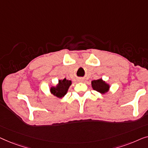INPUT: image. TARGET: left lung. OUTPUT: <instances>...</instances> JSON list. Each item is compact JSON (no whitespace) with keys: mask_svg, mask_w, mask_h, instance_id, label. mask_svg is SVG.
Returning <instances> with one entry per match:
<instances>
[{"mask_svg":"<svg viewBox=\"0 0 148 148\" xmlns=\"http://www.w3.org/2000/svg\"><path fill=\"white\" fill-rule=\"evenodd\" d=\"M91 85H92V88L94 90H97V92L101 93V94H105V93L107 92L110 88L109 84L103 81L102 78L92 80L91 82Z\"/></svg>","mask_w":148,"mask_h":148,"instance_id":"8db88e82","label":"left lung"}]
</instances>
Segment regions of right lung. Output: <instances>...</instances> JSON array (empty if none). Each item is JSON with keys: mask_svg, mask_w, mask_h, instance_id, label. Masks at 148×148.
Listing matches in <instances>:
<instances>
[{"mask_svg": "<svg viewBox=\"0 0 148 148\" xmlns=\"http://www.w3.org/2000/svg\"><path fill=\"white\" fill-rule=\"evenodd\" d=\"M72 84V81L66 80V78L63 80H59L58 84L56 86H52L50 88V92L53 95L58 98H62L67 93L68 88Z\"/></svg>", "mask_w": 148, "mask_h": 148, "instance_id": "right-lung-1", "label": "right lung"}]
</instances>
